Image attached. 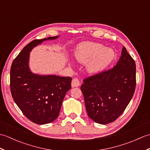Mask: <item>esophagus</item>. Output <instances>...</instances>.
<instances>
[{
	"mask_svg": "<svg viewBox=\"0 0 150 150\" xmlns=\"http://www.w3.org/2000/svg\"><path fill=\"white\" fill-rule=\"evenodd\" d=\"M80 85V82L77 78H74L71 82V86L72 87H78Z\"/></svg>",
	"mask_w": 150,
	"mask_h": 150,
	"instance_id": "34e87169",
	"label": "esophagus"
}]
</instances>
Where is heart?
<instances>
[{
    "mask_svg": "<svg viewBox=\"0 0 150 150\" xmlns=\"http://www.w3.org/2000/svg\"><path fill=\"white\" fill-rule=\"evenodd\" d=\"M75 56L79 62H89V71L98 73L103 71L111 62L115 57V52L109 47L104 48L103 44L99 43L85 42L77 47Z\"/></svg>",
    "mask_w": 150,
    "mask_h": 150,
    "instance_id": "obj_1",
    "label": "heart"
}]
</instances>
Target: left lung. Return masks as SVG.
Returning <instances> with one entry per match:
<instances>
[{"label":"left lung","mask_w":150,"mask_h":150,"mask_svg":"<svg viewBox=\"0 0 150 150\" xmlns=\"http://www.w3.org/2000/svg\"><path fill=\"white\" fill-rule=\"evenodd\" d=\"M81 89L89 117L106 124L120 117L129 103L136 86L135 60L123 47L113 68L83 80Z\"/></svg>","instance_id":"left-lung-1"}]
</instances>
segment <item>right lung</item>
Wrapping results in <instances>:
<instances>
[{
  "label": "right lung",
  "instance_id": "add662e5",
  "mask_svg": "<svg viewBox=\"0 0 150 150\" xmlns=\"http://www.w3.org/2000/svg\"><path fill=\"white\" fill-rule=\"evenodd\" d=\"M57 37L32 40L22 49L11 66L12 97L24 115L38 124L50 123L58 117L64 98L71 88V77L34 74L28 66L30 52L34 47Z\"/></svg>",
  "mask_w": 150,
  "mask_h": 150
}]
</instances>
